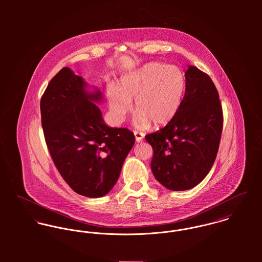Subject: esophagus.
Instances as JSON below:
<instances>
[{
    "mask_svg": "<svg viewBox=\"0 0 262 262\" xmlns=\"http://www.w3.org/2000/svg\"><path fill=\"white\" fill-rule=\"evenodd\" d=\"M134 135H135L136 142H141L143 140V138H144V133H142V132L134 131Z\"/></svg>",
    "mask_w": 262,
    "mask_h": 262,
    "instance_id": "1",
    "label": "esophagus"
}]
</instances>
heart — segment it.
<instances>
[{"label": "heart", "mask_w": 262, "mask_h": 262, "mask_svg": "<svg viewBox=\"0 0 262 262\" xmlns=\"http://www.w3.org/2000/svg\"><path fill=\"white\" fill-rule=\"evenodd\" d=\"M186 91L184 73L176 66L149 62L123 76L116 86L108 88L109 109L117 122L132 111L135 125L147 128L168 124L179 112Z\"/></svg>", "instance_id": "heart-1"}]
</instances>
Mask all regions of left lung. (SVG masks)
<instances>
[{"instance_id": "left-lung-1", "label": "left lung", "mask_w": 262, "mask_h": 262, "mask_svg": "<svg viewBox=\"0 0 262 262\" xmlns=\"http://www.w3.org/2000/svg\"><path fill=\"white\" fill-rule=\"evenodd\" d=\"M222 129L223 110L213 80L198 68L188 67L186 94L177 116L145 136L153 148L155 179L171 190L199 185L215 162Z\"/></svg>"}]
</instances>
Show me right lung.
<instances>
[{"label": "right lung", "mask_w": 262, "mask_h": 262, "mask_svg": "<svg viewBox=\"0 0 262 262\" xmlns=\"http://www.w3.org/2000/svg\"><path fill=\"white\" fill-rule=\"evenodd\" d=\"M83 79L69 68L52 77L40 101L41 124L50 156L62 179L78 194L100 198L117 183L135 143L127 128L108 127Z\"/></svg>", "instance_id": "obj_1"}]
</instances>
